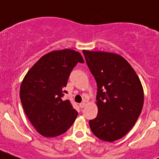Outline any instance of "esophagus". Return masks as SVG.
<instances>
[{
    "label": "esophagus",
    "instance_id": "34e87169",
    "mask_svg": "<svg viewBox=\"0 0 159 159\" xmlns=\"http://www.w3.org/2000/svg\"><path fill=\"white\" fill-rule=\"evenodd\" d=\"M85 106H86V102H83L81 103H80V108H84Z\"/></svg>",
    "mask_w": 159,
    "mask_h": 159
}]
</instances>
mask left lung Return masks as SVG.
<instances>
[{
	"label": "left lung",
	"mask_w": 159,
	"mask_h": 159,
	"mask_svg": "<svg viewBox=\"0 0 159 159\" xmlns=\"http://www.w3.org/2000/svg\"><path fill=\"white\" fill-rule=\"evenodd\" d=\"M97 84L96 118L89 121L99 139L114 142L127 134L141 114L144 101L139 78L116 53L83 51Z\"/></svg>",
	"instance_id": "8db88e82"
}]
</instances>
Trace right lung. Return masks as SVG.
Masks as SVG:
<instances>
[{
	"label": "right lung",
	"mask_w": 159,
	"mask_h": 159,
	"mask_svg": "<svg viewBox=\"0 0 159 159\" xmlns=\"http://www.w3.org/2000/svg\"><path fill=\"white\" fill-rule=\"evenodd\" d=\"M84 62L80 53L71 49L53 51L43 56L24 78L20 101L28 119L41 135L64 134L76 119L78 112L63 97L71 71Z\"/></svg>",
	"instance_id": "obj_1"
}]
</instances>
